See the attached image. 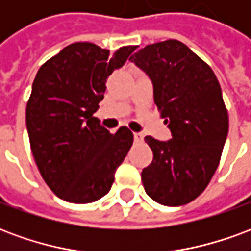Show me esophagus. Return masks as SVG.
Instances as JSON below:
<instances>
[{
  "instance_id": "esophagus-1",
  "label": "esophagus",
  "mask_w": 251,
  "mask_h": 251,
  "mask_svg": "<svg viewBox=\"0 0 251 251\" xmlns=\"http://www.w3.org/2000/svg\"><path fill=\"white\" fill-rule=\"evenodd\" d=\"M133 136H134V141L136 142H142V140H144V136L141 133H134Z\"/></svg>"
}]
</instances>
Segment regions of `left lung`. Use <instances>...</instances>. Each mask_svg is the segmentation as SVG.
I'll use <instances>...</instances> for the list:
<instances>
[{
	"label": "left lung",
	"mask_w": 251,
	"mask_h": 251,
	"mask_svg": "<svg viewBox=\"0 0 251 251\" xmlns=\"http://www.w3.org/2000/svg\"><path fill=\"white\" fill-rule=\"evenodd\" d=\"M151 76L154 103L172 131L168 142L145 137L152 164L142 169L145 192L164 205H184L215 174L228 133V113L211 67L181 41L149 44L130 57Z\"/></svg>",
	"instance_id": "obj_1"
}]
</instances>
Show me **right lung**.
I'll list each match as a JSON object with an SVG mask.
<instances>
[{
  "mask_svg": "<svg viewBox=\"0 0 251 251\" xmlns=\"http://www.w3.org/2000/svg\"><path fill=\"white\" fill-rule=\"evenodd\" d=\"M136 50L125 46L110 53L77 41L37 71L26 103V129L41 177L60 199L93 203L111 188L133 133L121 126L113 134L93 114L103 99L106 79Z\"/></svg>",
  "mask_w": 251,
  "mask_h": 251,
  "instance_id": "right-lung-1",
  "label": "right lung"
}]
</instances>
